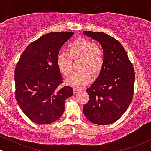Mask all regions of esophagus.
<instances>
[{
	"mask_svg": "<svg viewBox=\"0 0 151 151\" xmlns=\"http://www.w3.org/2000/svg\"><path fill=\"white\" fill-rule=\"evenodd\" d=\"M80 89H77V88H74L73 89V91H74V93H77V92H79V91H80Z\"/></svg>",
	"mask_w": 151,
	"mask_h": 151,
	"instance_id": "esophagus-1",
	"label": "esophagus"
}]
</instances>
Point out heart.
Returning <instances> with one entry per match:
<instances>
[{
	"label": "heart",
	"instance_id": "heart-1",
	"mask_svg": "<svg viewBox=\"0 0 151 151\" xmlns=\"http://www.w3.org/2000/svg\"><path fill=\"white\" fill-rule=\"evenodd\" d=\"M67 50L69 54L63 52L58 53L56 64L60 73L67 76L72 71V60H79V70L74 72L66 80L69 86L81 87L89 82L91 74L96 76L101 72L104 65L105 55L99 46L84 38H78L70 43Z\"/></svg>",
	"mask_w": 151,
	"mask_h": 151
}]
</instances>
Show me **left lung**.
I'll return each mask as SVG.
<instances>
[{
  "label": "left lung",
  "mask_w": 151,
  "mask_h": 151,
  "mask_svg": "<svg viewBox=\"0 0 151 151\" xmlns=\"http://www.w3.org/2000/svg\"><path fill=\"white\" fill-rule=\"evenodd\" d=\"M83 33L97 40L105 55L99 75L86 89L89 99L83 106V112L93 124L109 125L119 120L131 104L134 91V68L125 49L115 38L102 32Z\"/></svg>",
  "instance_id": "left-lung-1"
}]
</instances>
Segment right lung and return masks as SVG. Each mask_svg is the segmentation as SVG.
I'll use <instances>...</instances> for the list:
<instances>
[{"label":"right lung","mask_w":151,"mask_h":151,"mask_svg":"<svg viewBox=\"0 0 151 151\" xmlns=\"http://www.w3.org/2000/svg\"><path fill=\"white\" fill-rule=\"evenodd\" d=\"M73 32L44 35L26 47L15 70V99L25 116L36 124H51L61 117L65 101L73 94L63 83L56 64L60 49Z\"/></svg>","instance_id":"1"}]
</instances>
